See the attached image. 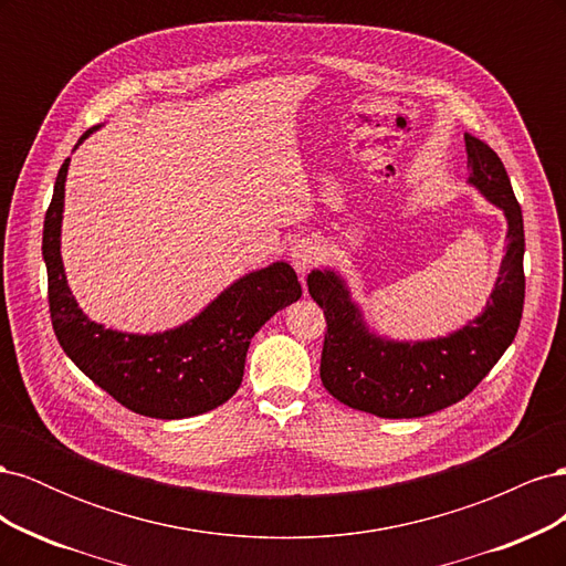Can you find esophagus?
Instances as JSON below:
<instances>
[{
    "label": "esophagus",
    "instance_id": "34e87169",
    "mask_svg": "<svg viewBox=\"0 0 566 566\" xmlns=\"http://www.w3.org/2000/svg\"><path fill=\"white\" fill-rule=\"evenodd\" d=\"M318 260H321V248L316 245V241H312V238H300V241H295L293 248H290V262H293L295 271L302 273V276L312 266H316Z\"/></svg>",
    "mask_w": 566,
    "mask_h": 566
}]
</instances>
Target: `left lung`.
Wrapping results in <instances>:
<instances>
[{
	"label": "left lung",
	"instance_id": "obj_1",
	"mask_svg": "<svg viewBox=\"0 0 566 566\" xmlns=\"http://www.w3.org/2000/svg\"><path fill=\"white\" fill-rule=\"evenodd\" d=\"M470 184L507 219L505 256L486 310L460 331L422 342H397L368 331L345 279L316 269L306 279L325 314L321 382L337 401L378 418H422L482 382L517 335L524 306V221L495 150L465 134Z\"/></svg>",
	"mask_w": 566,
	"mask_h": 566
}]
</instances>
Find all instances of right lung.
Masks as SVG:
<instances>
[{
    "label": "right lung",
    "mask_w": 566,
    "mask_h": 566,
    "mask_svg": "<svg viewBox=\"0 0 566 566\" xmlns=\"http://www.w3.org/2000/svg\"><path fill=\"white\" fill-rule=\"evenodd\" d=\"M94 129L84 132L80 144ZM67 165L71 158L59 169L42 235L51 325L63 352L117 403L146 418L181 420L229 401L243 382L254 333L302 297L293 266L273 262L245 273L196 318L172 331L134 335L104 328L84 316L65 281L61 221Z\"/></svg>",
    "instance_id": "1"
}]
</instances>
